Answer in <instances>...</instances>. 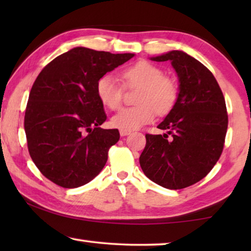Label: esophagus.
<instances>
[{
  "label": "esophagus",
  "mask_w": 251,
  "mask_h": 251,
  "mask_svg": "<svg viewBox=\"0 0 251 251\" xmlns=\"http://www.w3.org/2000/svg\"><path fill=\"white\" fill-rule=\"evenodd\" d=\"M130 133H131L130 130H126V129H121V130H120L121 136H127V135H129Z\"/></svg>",
  "instance_id": "1"
}]
</instances>
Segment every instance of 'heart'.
<instances>
[{"mask_svg": "<svg viewBox=\"0 0 251 251\" xmlns=\"http://www.w3.org/2000/svg\"><path fill=\"white\" fill-rule=\"evenodd\" d=\"M126 86H142L138 95L139 105L124 107L112 117L110 123L120 129L133 130L154 121L159 114H166L175 106L178 86L175 80L165 77L160 67L151 62L139 61L122 72ZM122 84L112 74L103 75L97 80L96 93L101 104L109 109L120 107L123 100Z\"/></svg>", "mask_w": 251, "mask_h": 251, "instance_id": "b5f03b06", "label": "heart"}]
</instances>
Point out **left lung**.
Listing matches in <instances>:
<instances>
[{"label":"left lung","instance_id":"1","mask_svg":"<svg viewBox=\"0 0 251 251\" xmlns=\"http://www.w3.org/2000/svg\"><path fill=\"white\" fill-rule=\"evenodd\" d=\"M151 59L172 63L179 94L157 126L167 133L146 135L139 164L157 185L181 189L202 179L222 155L228 127L226 103L215 76L190 55L171 50Z\"/></svg>","mask_w":251,"mask_h":251}]
</instances>
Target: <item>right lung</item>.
I'll return each instance as SVG.
<instances>
[{
    "instance_id": "add662e5",
    "label": "right lung",
    "mask_w": 251,
    "mask_h": 251,
    "mask_svg": "<svg viewBox=\"0 0 251 251\" xmlns=\"http://www.w3.org/2000/svg\"><path fill=\"white\" fill-rule=\"evenodd\" d=\"M134 56L78 46L54 58L37 76L24 128L34 164L54 184L76 188L104 168L120 131L100 127L107 116L96 84Z\"/></svg>"
}]
</instances>
